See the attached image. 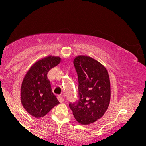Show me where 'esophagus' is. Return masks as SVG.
Here are the masks:
<instances>
[{"label": "esophagus", "mask_w": 146, "mask_h": 146, "mask_svg": "<svg viewBox=\"0 0 146 146\" xmlns=\"http://www.w3.org/2000/svg\"><path fill=\"white\" fill-rule=\"evenodd\" d=\"M58 100H59V101L61 102V103H62V102L64 101V98L62 96H60V95H59V96L58 97Z\"/></svg>", "instance_id": "1"}]
</instances>
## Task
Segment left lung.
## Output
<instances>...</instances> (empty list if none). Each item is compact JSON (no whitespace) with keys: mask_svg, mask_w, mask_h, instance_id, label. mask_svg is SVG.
Listing matches in <instances>:
<instances>
[{"mask_svg":"<svg viewBox=\"0 0 146 146\" xmlns=\"http://www.w3.org/2000/svg\"><path fill=\"white\" fill-rule=\"evenodd\" d=\"M78 75L76 101L69 107L75 119L83 125L96 121L106 111L110 100L108 72L103 65L90 57L79 56L73 59Z\"/></svg>","mask_w":146,"mask_h":146,"instance_id":"1","label":"left lung"}]
</instances>
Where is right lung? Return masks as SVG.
Returning <instances> with one entry per match:
<instances>
[{
    "instance_id": "add662e5",
    "label": "right lung",
    "mask_w": 146,
    "mask_h": 146,
    "mask_svg": "<svg viewBox=\"0 0 146 146\" xmlns=\"http://www.w3.org/2000/svg\"><path fill=\"white\" fill-rule=\"evenodd\" d=\"M60 61L59 57H46L33 64L25 75L21 85V102L33 117L44 116L60 103L52 92L47 73Z\"/></svg>"
}]
</instances>
